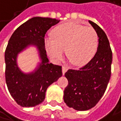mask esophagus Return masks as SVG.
<instances>
[{"mask_svg": "<svg viewBox=\"0 0 121 121\" xmlns=\"http://www.w3.org/2000/svg\"><path fill=\"white\" fill-rule=\"evenodd\" d=\"M67 71V68L66 67H62V74H63V75L66 73Z\"/></svg>", "mask_w": 121, "mask_h": 121, "instance_id": "34e87169", "label": "esophagus"}]
</instances>
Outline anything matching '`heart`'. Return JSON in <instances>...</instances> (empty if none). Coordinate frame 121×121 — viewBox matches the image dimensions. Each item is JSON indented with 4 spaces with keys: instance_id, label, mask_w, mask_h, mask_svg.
<instances>
[{
    "instance_id": "b5f03b06",
    "label": "heart",
    "mask_w": 121,
    "mask_h": 121,
    "mask_svg": "<svg viewBox=\"0 0 121 121\" xmlns=\"http://www.w3.org/2000/svg\"><path fill=\"white\" fill-rule=\"evenodd\" d=\"M52 38L44 39L49 56L55 62L64 58L65 50L70 62L76 66L87 64L96 53L99 37L91 27L69 22L56 26L52 32Z\"/></svg>"
}]
</instances>
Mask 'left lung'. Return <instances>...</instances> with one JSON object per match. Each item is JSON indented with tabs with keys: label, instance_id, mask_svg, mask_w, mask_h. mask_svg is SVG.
<instances>
[{
	"label": "left lung",
	"instance_id": "8db88e82",
	"mask_svg": "<svg viewBox=\"0 0 121 121\" xmlns=\"http://www.w3.org/2000/svg\"><path fill=\"white\" fill-rule=\"evenodd\" d=\"M89 22L99 37L97 51L84 67L65 73L69 84L64 91V101L77 111H87L96 105L105 93L111 74L112 52L108 37L98 25Z\"/></svg>",
	"mask_w": 121,
	"mask_h": 121
}]
</instances>
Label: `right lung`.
Instances as JSON below:
<instances>
[{
	"instance_id": "right-lung-1",
	"label": "right lung",
	"mask_w": 121,
	"mask_h": 121,
	"mask_svg": "<svg viewBox=\"0 0 121 121\" xmlns=\"http://www.w3.org/2000/svg\"><path fill=\"white\" fill-rule=\"evenodd\" d=\"M59 20L34 17L18 27L10 37L5 52V82L11 96L22 107L41 104L47 89L62 76V67L49 63L44 48L47 30ZM35 46L40 62L30 73L21 71L17 65L18 54L27 47Z\"/></svg>"
}]
</instances>
